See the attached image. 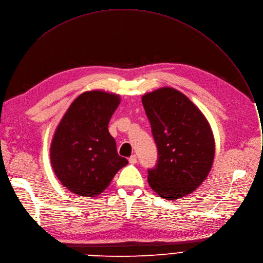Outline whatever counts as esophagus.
<instances>
[{
    "label": "esophagus",
    "instance_id": "obj_1",
    "mask_svg": "<svg viewBox=\"0 0 263 263\" xmlns=\"http://www.w3.org/2000/svg\"><path fill=\"white\" fill-rule=\"evenodd\" d=\"M136 161H137V159H136V156H135V155H132L131 157H129V162H130L131 164H135Z\"/></svg>",
    "mask_w": 263,
    "mask_h": 263
}]
</instances>
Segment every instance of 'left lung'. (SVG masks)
I'll use <instances>...</instances> for the list:
<instances>
[{
  "instance_id": "obj_1",
  "label": "left lung",
  "mask_w": 263,
  "mask_h": 263,
  "mask_svg": "<svg viewBox=\"0 0 263 263\" xmlns=\"http://www.w3.org/2000/svg\"><path fill=\"white\" fill-rule=\"evenodd\" d=\"M158 150L148 182L159 197L175 200L194 191L208 177L215 139L206 117L180 91L161 87L141 98Z\"/></svg>"
}]
</instances>
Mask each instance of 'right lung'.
Listing matches in <instances>:
<instances>
[{
	"label": "right lung",
	"mask_w": 263,
	"mask_h": 263,
	"mask_svg": "<svg viewBox=\"0 0 263 263\" xmlns=\"http://www.w3.org/2000/svg\"><path fill=\"white\" fill-rule=\"evenodd\" d=\"M121 95L104 90L85 91L71 103L50 144V162L61 183L71 193L95 197L127 165L108 130Z\"/></svg>",
	"instance_id": "1"
}]
</instances>
